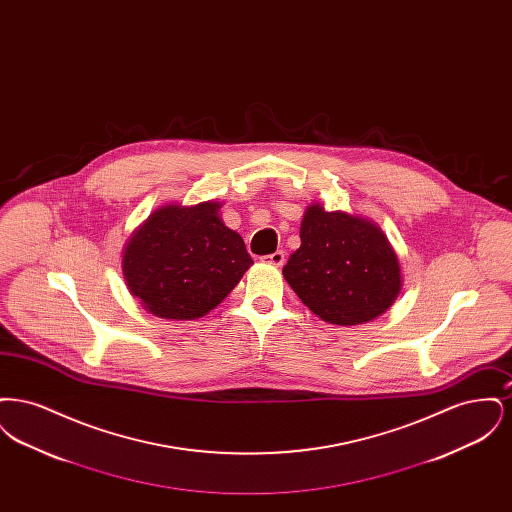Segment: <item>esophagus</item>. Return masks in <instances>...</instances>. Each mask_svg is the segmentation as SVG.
<instances>
[{
  "instance_id": "34e87169",
  "label": "esophagus",
  "mask_w": 512,
  "mask_h": 512,
  "mask_svg": "<svg viewBox=\"0 0 512 512\" xmlns=\"http://www.w3.org/2000/svg\"><path fill=\"white\" fill-rule=\"evenodd\" d=\"M263 261L268 263V265H272V267H282L286 263V253L282 249L274 251V253H270L267 257H263Z\"/></svg>"
}]
</instances>
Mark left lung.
Segmentation results:
<instances>
[{
  "mask_svg": "<svg viewBox=\"0 0 512 512\" xmlns=\"http://www.w3.org/2000/svg\"><path fill=\"white\" fill-rule=\"evenodd\" d=\"M299 238L301 245L282 274L318 318L357 326L395 303L403 286L401 265L376 222L311 203Z\"/></svg>",
  "mask_w": 512,
  "mask_h": 512,
  "instance_id": "obj_1",
  "label": "left lung"
}]
</instances>
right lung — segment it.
I'll use <instances>...</instances> for the list:
<instances>
[{
	"mask_svg": "<svg viewBox=\"0 0 512 512\" xmlns=\"http://www.w3.org/2000/svg\"><path fill=\"white\" fill-rule=\"evenodd\" d=\"M220 201L167 203L122 249V276L147 313L171 320L205 317L253 265L238 232L220 219Z\"/></svg>",
	"mask_w": 512,
	"mask_h": 512,
	"instance_id": "1",
	"label": "right lung"
}]
</instances>
